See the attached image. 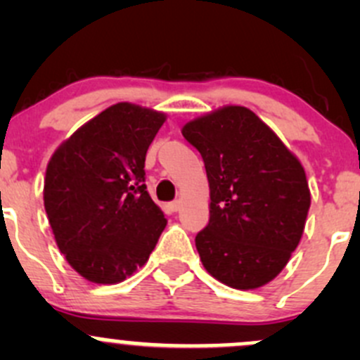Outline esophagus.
Here are the masks:
<instances>
[{
  "mask_svg": "<svg viewBox=\"0 0 360 360\" xmlns=\"http://www.w3.org/2000/svg\"><path fill=\"white\" fill-rule=\"evenodd\" d=\"M169 209L172 210V212H177V210L181 209V202H179V200H174V202H170V203H169Z\"/></svg>",
  "mask_w": 360,
  "mask_h": 360,
  "instance_id": "1",
  "label": "esophagus"
}]
</instances>
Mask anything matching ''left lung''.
Here are the masks:
<instances>
[{
  "label": "left lung",
  "mask_w": 360,
  "mask_h": 360,
  "mask_svg": "<svg viewBox=\"0 0 360 360\" xmlns=\"http://www.w3.org/2000/svg\"><path fill=\"white\" fill-rule=\"evenodd\" d=\"M181 132L200 151L209 179V224L195 237L203 268L233 289L268 284L303 235L310 209L303 165L244 106L207 112Z\"/></svg>",
  "instance_id": "8db88e82"
}]
</instances>
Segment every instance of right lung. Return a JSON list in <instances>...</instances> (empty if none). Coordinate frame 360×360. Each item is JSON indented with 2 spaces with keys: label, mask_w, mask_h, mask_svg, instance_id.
Listing matches in <instances>:
<instances>
[{
  "label": "right lung",
  "mask_w": 360,
  "mask_h": 360,
  "mask_svg": "<svg viewBox=\"0 0 360 360\" xmlns=\"http://www.w3.org/2000/svg\"><path fill=\"white\" fill-rule=\"evenodd\" d=\"M167 116L118 103L79 127L46 165L43 200L57 248L94 284L143 266L167 219L144 184L146 151Z\"/></svg>",
  "instance_id": "1"
}]
</instances>
